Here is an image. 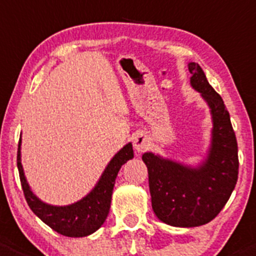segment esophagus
Wrapping results in <instances>:
<instances>
[{"mask_svg":"<svg viewBox=\"0 0 256 256\" xmlns=\"http://www.w3.org/2000/svg\"><path fill=\"white\" fill-rule=\"evenodd\" d=\"M149 146V139L148 136L144 135V134H139L134 138V149L138 152H142L144 150L148 149Z\"/></svg>","mask_w":256,"mask_h":256,"instance_id":"1","label":"esophagus"}]
</instances>
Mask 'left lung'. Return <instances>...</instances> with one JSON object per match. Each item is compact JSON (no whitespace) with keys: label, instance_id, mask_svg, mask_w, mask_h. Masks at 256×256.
Segmentation results:
<instances>
[{"label":"left lung","instance_id":"8db88e82","mask_svg":"<svg viewBox=\"0 0 256 256\" xmlns=\"http://www.w3.org/2000/svg\"><path fill=\"white\" fill-rule=\"evenodd\" d=\"M188 69L192 74L190 86L207 102L212 116L214 128L206 159L190 166L152 152L142 154L154 214L176 228H196L212 221L230 198L238 174V142L230 114L202 68L192 62Z\"/></svg>","mask_w":256,"mask_h":256}]
</instances>
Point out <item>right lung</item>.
I'll return each mask as SVG.
<instances>
[{
    "instance_id": "add662e5",
    "label": "right lung",
    "mask_w": 256,
    "mask_h": 256,
    "mask_svg": "<svg viewBox=\"0 0 256 256\" xmlns=\"http://www.w3.org/2000/svg\"><path fill=\"white\" fill-rule=\"evenodd\" d=\"M134 158L131 142L114 154L101 178L86 197L68 206H52L42 202L30 190L21 164V138L18 149V168L26 202L44 224L68 238H83L98 230L106 221L111 206L114 180L121 166Z\"/></svg>"
}]
</instances>
